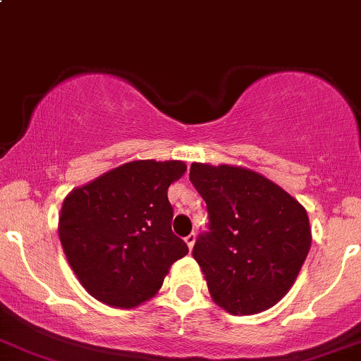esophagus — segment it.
I'll return each instance as SVG.
<instances>
[{
    "label": "esophagus",
    "mask_w": 361,
    "mask_h": 361,
    "mask_svg": "<svg viewBox=\"0 0 361 361\" xmlns=\"http://www.w3.org/2000/svg\"><path fill=\"white\" fill-rule=\"evenodd\" d=\"M184 241H185V245L189 247V250H192V247H195V241H196V235L195 233H191V235H188L184 238Z\"/></svg>",
    "instance_id": "1"
}]
</instances>
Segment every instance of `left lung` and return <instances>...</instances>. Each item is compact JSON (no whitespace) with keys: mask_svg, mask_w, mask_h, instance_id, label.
Wrapping results in <instances>:
<instances>
[{"mask_svg":"<svg viewBox=\"0 0 361 361\" xmlns=\"http://www.w3.org/2000/svg\"><path fill=\"white\" fill-rule=\"evenodd\" d=\"M189 179L210 219L192 257L214 302L235 317L273 307L295 283L311 248L306 208L245 166L192 163Z\"/></svg>","mask_w":361,"mask_h":361,"instance_id":"8db88e82","label":"left lung"}]
</instances>
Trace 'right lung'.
<instances>
[{"mask_svg": "<svg viewBox=\"0 0 361 361\" xmlns=\"http://www.w3.org/2000/svg\"><path fill=\"white\" fill-rule=\"evenodd\" d=\"M179 159H133L74 188L59 215L71 269L92 297L132 310L153 299L188 245L172 233L169 188L185 173Z\"/></svg>", "mask_w": 361, "mask_h": 361, "instance_id": "1", "label": "right lung"}]
</instances>
